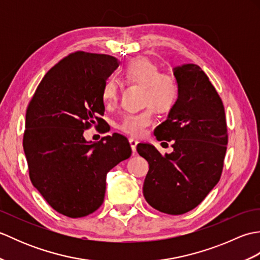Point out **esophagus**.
Here are the masks:
<instances>
[{
    "label": "esophagus",
    "instance_id": "1",
    "mask_svg": "<svg viewBox=\"0 0 260 260\" xmlns=\"http://www.w3.org/2000/svg\"><path fill=\"white\" fill-rule=\"evenodd\" d=\"M137 142L136 140H134V139H129V145H131V147H132V152H133V154H135L136 153V146H137Z\"/></svg>",
    "mask_w": 260,
    "mask_h": 260
}]
</instances>
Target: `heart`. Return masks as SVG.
<instances>
[{
  "label": "heart",
  "mask_w": 260,
  "mask_h": 260,
  "mask_svg": "<svg viewBox=\"0 0 260 260\" xmlns=\"http://www.w3.org/2000/svg\"><path fill=\"white\" fill-rule=\"evenodd\" d=\"M124 75L129 81L143 87V103L152 106L159 113H167L178 102L180 87L175 77L169 73H158L157 66L150 59L139 57L126 64ZM103 101L106 106H113L118 99L117 82L114 79L105 81L102 90ZM150 110L137 114H127L118 123V129L124 134L140 137L150 125Z\"/></svg>",
  "instance_id": "b5f03b06"
}]
</instances>
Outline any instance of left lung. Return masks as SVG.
I'll return each mask as SVG.
<instances>
[{
    "instance_id": "1",
    "label": "left lung",
    "mask_w": 260,
    "mask_h": 260,
    "mask_svg": "<svg viewBox=\"0 0 260 260\" xmlns=\"http://www.w3.org/2000/svg\"><path fill=\"white\" fill-rule=\"evenodd\" d=\"M180 87L178 102L154 135L172 141L173 152L162 155L151 144L136 150L150 165L143 194L151 207L182 214L199 206L221 176L228 144L221 98L197 64L173 68Z\"/></svg>"
}]
</instances>
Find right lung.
Here are the masks:
<instances>
[{"label": "right lung", "instance_id": "add662e5", "mask_svg": "<svg viewBox=\"0 0 260 260\" xmlns=\"http://www.w3.org/2000/svg\"><path fill=\"white\" fill-rule=\"evenodd\" d=\"M118 66L108 54L70 53L43 77L26 109L23 150L30 180L56 211L70 218L102 206L107 173L132 154L120 134L96 143L84 137L104 120L103 86Z\"/></svg>", "mask_w": 260, "mask_h": 260}]
</instances>
